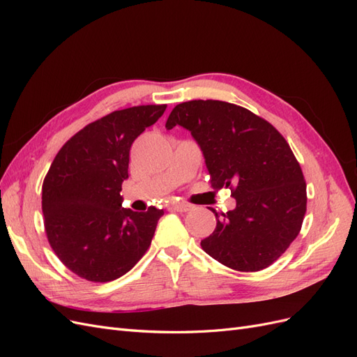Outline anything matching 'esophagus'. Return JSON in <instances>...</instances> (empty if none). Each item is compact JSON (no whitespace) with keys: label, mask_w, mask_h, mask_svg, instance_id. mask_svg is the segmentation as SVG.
I'll use <instances>...</instances> for the list:
<instances>
[{"label":"esophagus","mask_w":357,"mask_h":357,"mask_svg":"<svg viewBox=\"0 0 357 357\" xmlns=\"http://www.w3.org/2000/svg\"><path fill=\"white\" fill-rule=\"evenodd\" d=\"M171 208L174 211H178V213H188L192 210V205L188 202H172Z\"/></svg>","instance_id":"obj_1"}]
</instances>
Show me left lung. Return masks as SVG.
Listing matches in <instances>:
<instances>
[{
	"instance_id": "obj_1",
	"label": "left lung",
	"mask_w": 357,
	"mask_h": 357,
	"mask_svg": "<svg viewBox=\"0 0 357 357\" xmlns=\"http://www.w3.org/2000/svg\"><path fill=\"white\" fill-rule=\"evenodd\" d=\"M180 125L197 139L213 189L228 188L235 210L219 214L202 250L222 265L255 273L273 265L294 241L307 211L299 162L277 129L244 107L193 100L172 109L167 129Z\"/></svg>"
}]
</instances>
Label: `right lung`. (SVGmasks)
Wrapping results in <instances>:
<instances>
[{
    "label": "right lung",
    "mask_w": 357,
    "mask_h": 357,
    "mask_svg": "<svg viewBox=\"0 0 357 357\" xmlns=\"http://www.w3.org/2000/svg\"><path fill=\"white\" fill-rule=\"evenodd\" d=\"M167 104L116 110L86 125L61 147L43 181L41 207L50 247L88 282L122 277L143 257L164 210L122 208L129 150Z\"/></svg>",
    "instance_id": "obj_1"
}]
</instances>
